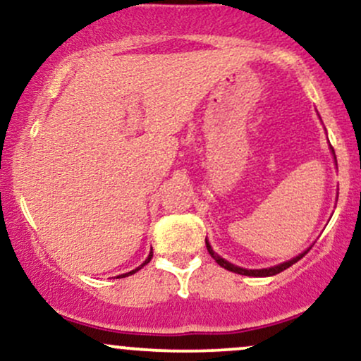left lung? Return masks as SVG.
Returning a JSON list of instances; mask_svg holds the SVG:
<instances>
[{
  "instance_id": "1",
  "label": "left lung",
  "mask_w": 361,
  "mask_h": 361,
  "mask_svg": "<svg viewBox=\"0 0 361 361\" xmlns=\"http://www.w3.org/2000/svg\"><path fill=\"white\" fill-rule=\"evenodd\" d=\"M331 151H333V154H334V149H333V147H331ZM334 159H336V156H334ZM205 244H207V251H209V255L212 256V258L215 259V263L221 264V267H222V268H226V270L238 273V275H246V276H271V275H276V273H280V271L287 270L288 267H292V264H295L297 261H299L300 258H304V256L307 255V251L310 250V247H312V246H310L307 251L300 252V255H299V256H295V258H292L290 261H285V263L276 264V267H271V268H263V270H246V268H239V267H235V264L229 263V261H226L224 258H221V256H219L217 252H215V251L212 250V246H210V244H209V241H207V239H205Z\"/></svg>"
}]
</instances>
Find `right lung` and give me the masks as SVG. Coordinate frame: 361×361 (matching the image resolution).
<instances>
[{"mask_svg": "<svg viewBox=\"0 0 361 361\" xmlns=\"http://www.w3.org/2000/svg\"><path fill=\"white\" fill-rule=\"evenodd\" d=\"M151 258H152V250H151V252H149L147 259H146V261H144V263H142V264H140V267H139V268H135V270H132V271H128V273H123V275H118V276H117V279H126V276H128V275H134V273H135V271H139V270H140V268H142V267H144V264H147V263H149V261H151Z\"/></svg>", "mask_w": 361, "mask_h": 361, "instance_id": "add662e5", "label": "right lung"}]
</instances>
